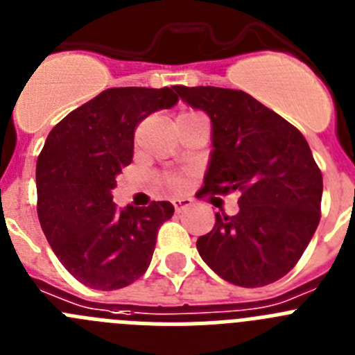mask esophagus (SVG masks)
<instances>
[{
    "instance_id": "34e87169",
    "label": "esophagus",
    "mask_w": 355,
    "mask_h": 355,
    "mask_svg": "<svg viewBox=\"0 0 355 355\" xmlns=\"http://www.w3.org/2000/svg\"><path fill=\"white\" fill-rule=\"evenodd\" d=\"M172 204H174L175 213H181V211L188 209V207L191 206V200L190 199H174L172 200Z\"/></svg>"
}]
</instances>
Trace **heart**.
I'll return each mask as SVG.
<instances>
[{"instance_id":"obj_1","label":"heart","mask_w":355,"mask_h":355,"mask_svg":"<svg viewBox=\"0 0 355 355\" xmlns=\"http://www.w3.org/2000/svg\"><path fill=\"white\" fill-rule=\"evenodd\" d=\"M172 184H178V180H172Z\"/></svg>"}]
</instances>
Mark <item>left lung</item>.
<instances>
[{
    "instance_id": "obj_1",
    "label": "left lung",
    "mask_w": 355,
    "mask_h": 355,
    "mask_svg": "<svg viewBox=\"0 0 355 355\" xmlns=\"http://www.w3.org/2000/svg\"><path fill=\"white\" fill-rule=\"evenodd\" d=\"M211 119L202 193L241 195L234 216L216 213L197 239L202 260L239 287H264L301 259L320 222L322 174L303 133L245 91L175 86Z\"/></svg>"
}]
</instances>
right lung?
I'll use <instances>...</instances> for the list:
<instances>
[{
  "instance_id": "1",
  "label": "right lung",
  "mask_w": 355,
  "mask_h": 355,
  "mask_svg": "<svg viewBox=\"0 0 355 355\" xmlns=\"http://www.w3.org/2000/svg\"><path fill=\"white\" fill-rule=\"evenodd\" d=\"M175 86L110 87L71 110L49 133L37 162L38 220L73 278L96 291L133 284L149 268L171 202H112L116 175L130 165L135 126L178 103Z\"/></svg>"
}]
</instances>
